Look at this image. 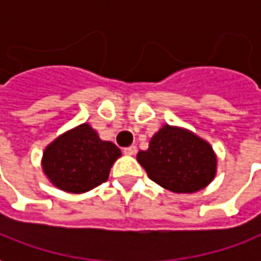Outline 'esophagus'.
Masks as SVG:
<instances>
[{
	"label": "esophagus",
	"instance_id": "34e87169",
	"mask_svg": "<svg viewBox=\"0 0 261 261\" xmlns=\"http://www.w3.org/2000/svg\"><path fill=\"white\" fill-rule=\"evenodd\" d=\"M123 152H124L125 155H134L137 152V147L136 145H130V147H125L124 149H123Z\"/></svg>",
	"mask_w": 261,
	"mask_h": 261
}]
</instances>
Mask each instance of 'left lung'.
Masks as SVG:
<instances>
[{
	"mask_svg": "<svg viewBox=\"0 0 261 261\" xmlns=\"http://www.w3.org/2000/svg\"><path fill=\"white\" fill-rule=\"evenodd\" d=\"M137 160L148 176L172 192H196L212 181L216 156L211 145L189 131L164 125Z\"/></svg>",
	"mask_w": 261,
	"mask_h": 261,
	"instance_id": "1",
	"label": "left lung"
}]
</instances>
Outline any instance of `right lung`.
Here are the masks:
<instances>
[{
	"mask_svg": "<svg viewBox=\"0 0 261 261\" xmlns=\"http://www.w3.org/2000/svg\"><path fill=\"white\" fill-rule=\"evenodd\" d=\"M120 155L114 144L101 141L90 125L82 124L48 145L42 165L54 185L80 194L107 181L110 168Z\"/></svg>",
	"mask_w": 261,
	"mask_h": 261,
	"instance_id": "add662e5",
	"label": "right lung"
}]
</instances>
